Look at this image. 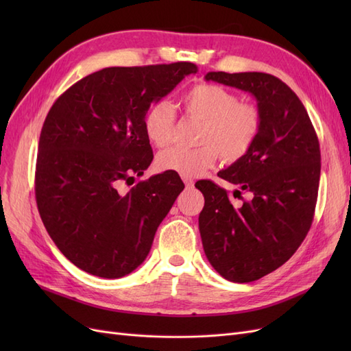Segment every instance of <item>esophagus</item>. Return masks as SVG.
Here are the masks:
<instances>
[{"instance_id": "obj_1", "label": "esophagus", "mask_w": 351, "mask_h": 351, "mask_svg": "<svg viewBox=\"0 0 351 351\" xmlns=\"http://www.w3.org/2000/svg\"><path fill=\"white\" fill-rule=\"evenodd\" d=\"M183 182L187 187H193V180L189 178V177H183Z\"/></svg>"}]
</instances>
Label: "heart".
<instances>
[{"label":"heart","mask_w":351,"mask_h":351,"mask_svg":"<svg viewBox=\"0 0 351 351\" xmlns=\"http://www.w3.org/2000/svg\"><path fill=\"white\" fill-rule=\"evenodd\" d=\"M189 119L199 121L197 147H169L156 156V167L183 177L205 173L221 155L224 162H236L258 141L262 129L261 111L252 104L239 102L237 95L219 84L200 83L183 97ZM176 111L168 101H156L147 108L143 127L154 146H167L173 139Z\"/></svg>","instance_id":"heart-1"}]
</instances>
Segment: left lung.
Wrapping results in <instances>:
<instances>
[{"mask_svg": "<svg viewBox=\"0 0 351 351\" xmlns=\"http://www.w3.org/2000/svg\"><path fill=\"white\" fill-rule=\"evenodd\" d=\"M205 79L252 93L262 129L252 149L218 173L251 193L232 205L226 189L196 183L205 196L199 215L209 263L228 281L250 282L280 268L311 230L321 177L319 141L297 95L267 73L209 71Z\"/></svg>", "mask_w": 351, "mask_h": 351, "instance_id": "1", "label": "left lung"}]
</instances>
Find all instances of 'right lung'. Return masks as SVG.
Returning a JSON list of instances; mask_svg holds the SVG:
<instances>
[{"label":"right lung","mask_w":351,"mask_h":351,"mask_svg":"<svg viewBox=\"0 0 351 351\" xmlns=\"http://www.w3.org/2000/svg\"><path fill=\"white\" fill-rule=\"evenodd\" d=\"M196 71L186 61L102 69L51 107L38 146L36 204L52 241L84 272L121 278L146 259L184 184L165 171L127 192L120 186L154 159L143 127L147 108Z\"/></svg>","instance_id":"right-lung-1"}]
</instances>
